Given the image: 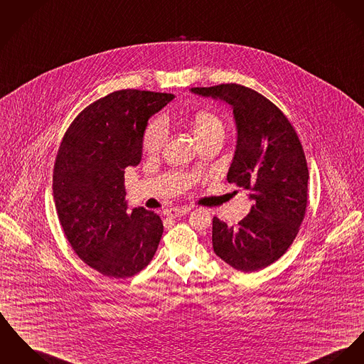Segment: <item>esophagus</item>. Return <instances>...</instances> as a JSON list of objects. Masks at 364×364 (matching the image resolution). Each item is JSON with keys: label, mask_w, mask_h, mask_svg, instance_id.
I'll use <instances>...</instances> for the list:
<instances>
[{"label": "esophagus", "mask_w": 364, "mask_h": 364, "mask_svg": "<svg viewBox=\"0 0 364 364\" xmlns=\"http://www.w3.org/2000/svg\"><path fill=\"white\" fill-rule=\"evenodd\" d=\"M188 213H189L188 208H176V207H173V208L167 210L164 214H166L168 218H179V217H182V215H185V214H188Z\"/></svg>", "instance_id": "obj_1"}]
</instances>
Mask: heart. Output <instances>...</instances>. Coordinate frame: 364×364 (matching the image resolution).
<instances>
[{
    "label": "heart",
    "instance_id": "b5f03b06",
    "mask_svg": "<svg viewBox=\"0 0 364 364\" xmlns=\"http://www.w3.org/2000/svg\"><path fill=\"white\" fill-rule=\"evenodd\" d=\"M192 129L198 142L214 135H223V124L217 114L211 112H200L192 120ZM168 139V125L163 117L149 122L144 134V147L150 154L159 153Z\"/></svg>",
    "mask_w": 364,
    "mask_h": 364
}]
</instances>
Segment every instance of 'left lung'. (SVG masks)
<instances>
[{"label": "left lung", "instance_id": "left-lung-1", "mask_svg": "<svg viewBox=\"0 0 364 364\" xmlns=\"http://www.w3.org/2000/svg\"><path fill=\"white\" fill-rule=\"evenodd\" d=\"M233 110L237 141L228 182L248 192L250 214L237 226L213 219V248L240 272L277 261L294 242L305 215L309 172L299 139L286 116L261 94L237 84L191 88Z\"/></svg>", "mask_w": 364, "mask_h": 364}]
</instances>
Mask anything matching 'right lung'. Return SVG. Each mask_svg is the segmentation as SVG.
I'll return each instance as SVG.
<instances>
[{
    "instance_id": "obj_1",
    "label": "right lung",
    "mask_w": 364,
    "mask_h": 364,
    "mask_svg": "<svg viewBox=\"0 0 364 364\" xmlns=\"http://www.w3.org/2000/svg\"><path fill=\"white\" fill-rule=\"evenodd\" d=\"M173 95L116 91L85 107L66 131L53 171V200L75 254L99 273L125 279L151 261L163 222L144 207L129 213L124 172L142 160L149 119Z\"/></svg>"
}]
</instances>
